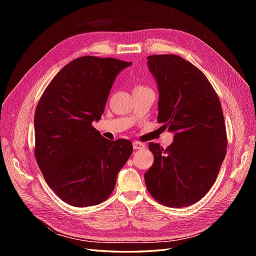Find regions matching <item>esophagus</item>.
Masks as SVG:
<instances>
[{
  "instance_id": "obj_1",
  "label": "esophagus",
  "mask_w": 256,
  "mask_h": 256,
  "mask_svg": "<svg viewBox=\"0 0 256 256\" xmlns=\"http://www.w3.org/2000/svg\"><path fill=\"white\" fill-rule=\"evenodd\" d=\"M132 145H134V150H142V148H144V147H145V145L143 143L138 142V141H134L132 143Z\"/></svg>"
}]
</instances>
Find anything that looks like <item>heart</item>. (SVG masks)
<instances>
[{
    "label": "heart",
    "mask_w": 256,
    "mask_h": 256,
    "mask_svg": "<svg viewBox=\"0 0 256 256\" xmlns=\"http://www.w3.org/2000/svg\"><path fill=\"white\" fill-rule=\"evenodd\" d=\"M136 88H143V86H136Z\"/></svg>",
    "instance_id": "obj_1"
}]
</instances>
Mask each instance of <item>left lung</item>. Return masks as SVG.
I'll return each instance as SVG.
<instances>
[{"label": "left lung", "mask_w": 256, "mask_h": 256, "mask_svg": "<svg viewBox=\"0 0 256 256\" xmlns=\"http://www.w3.org/2000/svg\"><path fill=\"white\" fill-rule=\"evenodd\" d=\"M159 90L158 122L174 132L164 150L150 143L154 164L144 174L146 188L160 204L187 207L210 190L226 154L221 102L205 74L175 54L147 56Z\"/></svg>", "instance_id": "8db88e82"}]
</instances>
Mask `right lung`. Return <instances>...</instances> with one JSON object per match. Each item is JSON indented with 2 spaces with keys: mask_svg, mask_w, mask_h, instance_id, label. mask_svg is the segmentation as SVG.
<instances>
[{
  "mask_svg": "<svg viewBox=\"0 0 256 256\" xmlns=\"http://www.w3.org/2000/svg\"><path fill=\"white\" fill-rule=\"evenodd\" d=\"M130 65L113 58H76L56 74L38 102L35 158L49 187L69 205L104 202L132 154L129 140H106L92 126L104 112L116 76Z\"/></svg>",
  "mask_w": 256,
  "mask_h": 256,
  "instance_id": "1",
  "label": "right lung"
}]
</instances>
